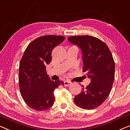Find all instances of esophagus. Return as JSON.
Masks as SVG:
<instances>
[{
  "mask_svg": "<svg viewBox=\"0 0 130 130\" xmlns=\"http://www.w3.org/2000/svg\"><path fill=\"white\" fill-rule=\"evenodd\" d=\"M71 84V82H69L68 80H65L64 82V86H68L69 85Z\"/></svg>",
  "mask_w": 130,
  "mask_h": 130,
  "instance_id": "1",
  "label": "esophagus"
}]
</instances>
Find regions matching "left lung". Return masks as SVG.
I'll use <instances>...</instances> for the list:
<instances>
[{"label": "left lung", "mask_w": 130, "mask_h": 130, "mask_svg": "<svg viewBox=\"0 0 130 130\" xmlns=\"http://www.w3.org/2000/svg\"><path fill=\"white\" fill-rule=\"evenodd\" d=\"M68 40L80 48L82 71L91 79L90 84L75 96L74 102L84 109H94L105 101L111 90L115 72L113 55L106 43L94 37L72 36Z\"/></svg>", "instance_id": "1"}]
</instances>
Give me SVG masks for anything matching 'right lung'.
<instances>
[{
	"instance_id": "1",
	"label": "right lung",
	"mask_w": 130,
	"mask_h": 130,
	"mask_svg": "<svg viewBox=\"0 0 130 130\" xmlns=\"http://www.w3.org/2000/svg\"><path fill=\"white\" fill-rule=\"evenodd\" d=\"M65 37L48 35L37 38L28 44L19 65V84L21 95L28 107L37 111L51 108L54 103V92L63 81L50 80L46 73L54 48Z\"/></svg>"
}]
</instances>
